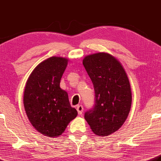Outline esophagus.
I'll list each match as a JSON object with an SVG mask.
<instances>
[{"instance_id": "obj_1", "label": "esophagus", "mask_w": 161, "mask_h": 161, "mask_svg": "<svg viewBox=\"0 0 161 161\" xmlns=\"http://www.w3.org/2000/svg\"><path fill=\"white\" fill-rule=\"evenodd\" d=\"M77 112H78V114H80V115H81V114H82V112H83V110H84V108H83V106L81 105H77Z\"/></svg>"}]
</instances>
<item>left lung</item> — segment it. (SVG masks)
<instances>
[{"instance_id": "8db88e82", "label": "left lung", "mask_w": 161, "mask_h": 161, "mask_svg": "<svg viewBox=\"0 0 161 161\" xmlns=\"http://www.w3.org/2000/svg\"><path fill=\"white\" fill-rule=\"evenodd\" d=\"M83 65L93 84L95 106L84 118L94 133L108 136L126 120L132 104L130 81L117 58L105 52L85 56Z\"/></svg>"}]
</instances>
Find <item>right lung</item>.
I'll list each match as a JSON object with an SVG mask.
<instances>
[{
	"mask_svg": "<svg viewBox=\"0 0 161 161\" xmlns=\"http://www.w3.org/2000/svg\"><path fill=\"white\" fill-rule=\"evenodd\" d=\"M68 62V58L58 56L41 62L29 75L24 89L23 102L28 120L47 137H58L77 116L68 93L60 87Z\"/></svg>",
	"mask_w": 161,
	"mask_h": 161,
	"instance_id": "1",
	"label": "right lung"
}]
</instances>
